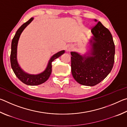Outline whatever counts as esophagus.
<instances>
[{
    "instance_id": "34e87169",
    "label": "esophagus",
    "mask_w": 127,
    "mask_h": 127,
    "mask_svg": "<svg viewBox=\"0 0 127 127\" xmlns=\"http://www.w3.org/2000/svg\"><path fill=\"white\" fill-rule=\"evenodd\" d=\"M73 46L72 45H68L66 48V51H70L73 50Z\"/></svg>"
}]
</instances>
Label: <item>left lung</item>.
Here are the masks:
<instances>
[{
	"mask_svg": "<svg viewBox=\"0 0 127 127\" xmlns=\"http://www.w3.org/2000/svg\"><path fill=\"white\" fill-rule=\"evenodd\" d=\"M91 32L94 36L90 41L91 48L89 55L70 53L73 77L79 84L89 86L99 83L110 73L115 55L114 43L107 28L98 22L92 28Z\"/></svg>",
	"mask_w": 127,
	"mask_h": 127,
	"instance_id": "1",
	"label": "left lung"
}]
</instances>
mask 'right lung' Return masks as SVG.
I'll list each match as a JSON object with an SVG mask.
<instances>
[{
	"label": "right lung",
	"mask_w": 127,
	"mask_h": 127,
	"mask_svg": "<svg viewBox=\"0 0 127 127\" xmlns=\"http://www.w3.org/2000/svg\"><path fill=\"white\" fill-rule=\"evenodd\" d=\"M33 20V18H30L27 22L23 23L17 31L12 41L11 53H10V64H11L12 68L17 78L20 79L21 82H22L23 83L30 86H36L42 84V83H44L45 82L48 80L51 73V70H52V65H51L52 62L65 53L64 50H62L53 55L51 57L50 59L49 60L48 66H47L45 70L40 74L35 75L30 74L23 71L22 69L21 68L18 63V62H17V45H18V40L20 37L21 33L22 32L23 30L32 22V21Z\"/></svg>",
	"instance_id": "right-lung-1"
}]
</instances>
